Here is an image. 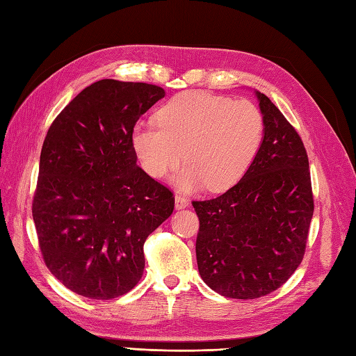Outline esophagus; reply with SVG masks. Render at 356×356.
<instances>
[{"instance_id":"34e87169","label":"esophagus","mask_w":356,"mask_h":356,"mask_svg":"<svg viewBox=\"0 0 356 356\" xmlns=\"http://www.w3.org/2000/svg\"><path fill=\"white\" fill-rule=\"evenodd\" d=\"M188 205H190V200H188L186 197H184V195L176 194V208H177V209L186 208Z\"/></svg>"}]
</instances>
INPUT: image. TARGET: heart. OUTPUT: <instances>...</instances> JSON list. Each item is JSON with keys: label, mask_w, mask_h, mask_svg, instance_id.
Returning a JSON list of instances; mask_svg holds the SVG:
<instances>
[{"label": "heart", "mask_w": 356, "mask_h": 356, "mask_svg": "<svg viewBox=\"0 0 356 356\" xmlns=\"http://www.w3.org/2000/svg\"><path fill=\"white\" fill-rule=\"evenodd\" d=\"M157 125H138L133 147L151 177H163L185 157L174 176L180 190L208 186L223 191L251 168L263 142L264 120L248 99L188 92L157 111Z\"/></svg>", "instance_id": "heart-1"}]
</instances>
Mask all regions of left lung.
Returning <instances> with one entry per match:
<instances>
[{
  "label": "left lung",
  "mask_w": 356,
  "mask_h": 356,
  "mask_svg": "<svg viewBox=\"0 0 356 356\" xmlns=\"http://www.w3.org/2000/svg\"><path fill=\"white\" fill-rule=\"evenodd\" d=\"M255 96L264 134L251 168L218 197L193 202L199 274L237 300L260 298L287 282L303 260L314 216L303 140L266 95Z\"/></svg>",
  "instance_id": "left-lung-1"
}]
</instances>
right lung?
I'll use <instances>...</instances> for the list:
<instances>
[{"instance_id":"add662e5","label":"right lung","mask_w":356,"mask_h":356,"mask_svg":"<svg viewBox=\"0 0 356 356\" xmlns=\"http://www.w3.org/2000/svg\"><path fill=\"white\" fill-rule=\"evenodd\" d=\"M163 96L145 82L97 81L45 136L32 203L38 241L45 266L82 297L130 292L145 268L143 243L172 214V193L138 166L131 139Z\"/></svg>"}]
</instances>
